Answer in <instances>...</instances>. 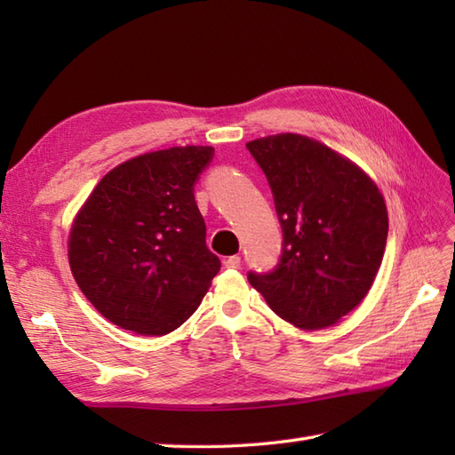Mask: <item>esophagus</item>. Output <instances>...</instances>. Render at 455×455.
<instances>
[{
	"label": "esophagus",
	"instance_id": "1",
	"mask_svg": "<svg viewBox=\"0 0 455 455\" xmlns=\"http://www.w3.org/2000/svg\"><path fill=\"white\" fill-rule=\"evenodd\" d=\"M225 266L230 267V269L240 267V256H228V258H225Z\"/></svg>",
	"mask_w": 455,
	"mask_h": 455
}]
</instances>
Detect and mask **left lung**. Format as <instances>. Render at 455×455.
Here are the masks:
<instances>
[{
	"instance_id": "obj_1",
	"label": "left lung",
	"mask_w": 455,
	"mask_h": 455,
	"mask_svg": "<svg viewBox=\"0 0 455 455\" xmlns=\"http://www.w3.org/2000/svg\"><path fill=\"white\" fill-rule=\"evenodd\" d=\"M266 173L282 225L272 272H248L269 308L307 331L331 326L362 303L387 244L383 196L365 173L301 134L246 144Z\"/></svg>"
}]
</instances>
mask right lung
<instances>
[{"instance_id": "obj_1", "label": "right lung", "mask_w": 455, "mask_h": 455, "mask_svg": "<svg viewBox=\"0 0 455 455\" xmlns=\"http://www.w3.org/2000/svg\"><path fill=\"white\" fill-rule=\"evenodd\" d=\"M212 156L211 147L142 154L111 170L76 217L74 279L113 324L162 336L197 311L220 269L193 193Z\"/></svg>"}]
</instances>
